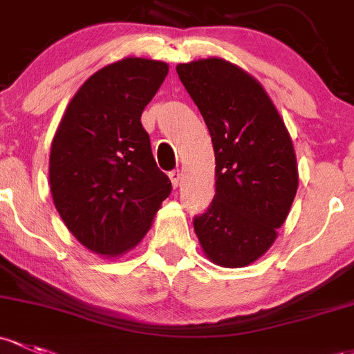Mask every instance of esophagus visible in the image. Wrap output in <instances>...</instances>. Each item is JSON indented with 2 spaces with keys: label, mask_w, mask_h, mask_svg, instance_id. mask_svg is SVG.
Returning a JSON list of instances; mask_svg holds the SVG:
<instances>
[{
  "label": "esophagus",
  "mask_w": 354,
  "mask_h": 354,
  "mask_svg": "<svg viewBox=\"0 0 354 354\" xmlns=\"http://www.w3.org/2000/svg\"><path fill=\"white\" fill-rule=\"evenodd\" d=\"M169 180H171V185H173V188H178V185H180V171L178 169H174V171H171L169 173Z\"/></svg>",
  "instance_id": "esophagus-1"
}]
</instances>
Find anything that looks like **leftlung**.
Instances as JSON below:
<instances>
[{
    "label": "left lung",
    "instance_id": "left-lung-1",
    "mask_svg": "<svg viewBox=\"0 0 354 354\" xmlns=\"http://www.w3.org/2000/svg\"><path fill=\"white\" fill-rule=\"evenodd\" d=\"M176 73L215 152V196L193 227L210 261L248 266L274 243L295 198L292 139L261 84L237 66L208 57L178 64Z\"/></svg>",
    "mask_w": 354,
    "mask_h": 354
}]
</instances>
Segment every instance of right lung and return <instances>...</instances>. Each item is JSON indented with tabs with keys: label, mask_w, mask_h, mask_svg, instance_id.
Returning a JSON list of instances; mask_svg holds the SVG:
<instances>
[{
	"label": "right lung",
	"mask_w": 354,
	"mask_h": 354,
	"mask_svg": "<svg viewBox=\"0 0 354 354\" xmlns=\"http://www.w3.org/2000/svg\"><path fill=\"white\" fill-rule=\"evenodd\" d=\"M167 69L161 61L125 57L96 71L73 96L52 140L54 205L96 254L113 258L136 248L171 193L140 124Z\"/></svg>",
	"instance_id": "right-lung-1"
}]
</instances>
